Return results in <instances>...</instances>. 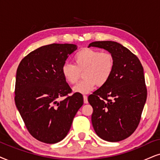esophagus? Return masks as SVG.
I'll use <instances>...</instances> for the list:
<instances>
[{
	"mask_svg": "<svg viewBox=\"0 0 160 160\" xmlns=\"http://www.w3.org/2000/svg\"><path fill=\"white\" fill-rule=\"evenodd\" d=\"M83 101H84V103H88V98H87L86 95H83Z\"/></svg>",
	"mask_w": 160,
	"mask_h": 160,
	"instance_id": "esophagus-1",
	"label": "esophagus"
}]
</instances>
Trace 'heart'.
I'll list each match as a JSON object with an SVG mask.
<instances>
[{"instance_id": "1", "label": "heart", "mask_w": 160, "mask_h": 160, "mask_svg": "<svg viewBox=\"0 0 160 160\" xmlns=\"http://www.w3.org/2000/svg\"><path fill=\"white\" fill-rule=\"evenodd\" d=\"M74 64L66 62L62 66L61 73L68 84L77 83L83 72V80L74 91L80 94H88L97 85L103 86L108 81L114 69V56L109 52H101L94 48H82L74 55Z\"/></svg>"}]
</instances>
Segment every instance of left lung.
Returning <instances> with one entry per match:
<instances>
[{"instance_id": "8db88e82", "label": "left lung", "mask_w": 160, "mask_h": 160, "mask_svg": "<svg viewBox=\"0 0 160 160\" xmlns=\"http://www.w3.org/2000/svg\"><path fill=\"white\" fill-rule=\"evenodd\" d=\"M91 46L106 49L115 61L108 81L88 98L93 128L101 139L119 142L130 137L140 121L147 98L143 67L135 54L117 42L95 41Z\"/></svg>"}]
</instances>
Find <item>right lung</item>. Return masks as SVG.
Returning a JSON list of instances; mask_svg holds the SVG:
<instances>
[{"mask_svg":"<svg viewBox=\"0 0 160 160\" xmlns=\"http://www.w3.org/2000/svg\"><path fill=\"white\" fill-rule=\"evenodd\" d=\"M77 48L68 43L41 46L27 54L18 67L16 107L30 134L40 142L54 144L65 138L83 104L80 93L69 95L72 88L61 73L62 66Z\"/></svg>","mask_w":160,"mask_h":160,"instance_id":"obj_1","label":"right lung"}]
</instances>
